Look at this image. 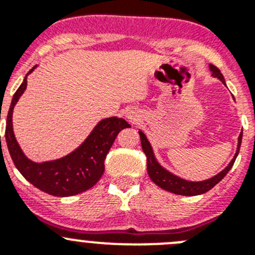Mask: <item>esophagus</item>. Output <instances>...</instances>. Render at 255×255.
<instances>
[{"instance_id":"obj_1","label":"esophagus","mask_w":255,"mask_h":255,"mask_svg":"<svg viewBox=\"0 0 255 255\" xmlns=\"http://www.w3.org/2000/svg\"><path fill=\"white\" fill-rule=\"evenodd\" d=\"M132 117H134V116H132V115H130V119H132Z\"/></svg>"}]
</instances>
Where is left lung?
Wrapping results in <instances>:
<instances>
[{"label":"left lung","instance_id":"1","mask_svg":"<svg viewBox=\"0 0 255 255\" xmlns=\"http://www.w3.org/2000/svg\"><path fill=\"white\" fill-rule=\"evenodd\" d=\"M212 70V75L218 78L222 83H225L224 76L220 73V70L215 66V65H211ZM139 135H140V143L141 148H143V152L147 155V170L148 175H149L150 180L154 182L155 185H158L159 188L164 189V190L170 191V193H173V194H179V195H199L204 194L208 190H211L215 185H217L221 180L226 176V173L231 170V167L234 166V162H235L236 157L239 154V149H240V145H242V138H243V132H240L239 135V144H238V150H236V154L234 155L233 161L230 162L229 166L225 168L224 171H221L218 175L213 176L212 179L206 180V181H200V182H191L186 181V180H182L180 177L175 176L172 173H170L168 171H166L164 168H162L158 164V162L155 161L154 154H153L152 147H150L149 141H148L147 136L144 135L143 131H139Z\"/></svg>","mask_w":255,"mask_h":255}]
</instances>
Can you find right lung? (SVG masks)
I'll return each instance as SVG.
<instances>
[{"mask_svg":"<svg viewBox=\"0 0 255 255\" xmlns=\"http://www.w3.org/2000/svg\"><path fill=\"white\" fill-rule=\"evenodd\" d=\"M31 71V70H30ZM26 88V78L15 92L6 117L4 138L13 164L30 184L55 197H71L91 189L105 172V159L117 134L130 128L124 119L110 117L94 128L87 140L73 153L56 161L35 163L24 155L12 131V110ZM1 144V135H0Z\"/></svg>","mask_w":255,"mask_h":255,"instance_id":"add662e5","label":"right lung"}]
</instances>
